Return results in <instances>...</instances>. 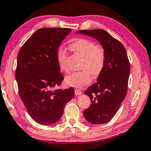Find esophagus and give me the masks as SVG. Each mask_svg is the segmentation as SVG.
<instances>
[{
  "mask_svg": "<svg viewBox=\"0 0 151 151\" xmlns=\"http://www.w3.org/2000/svg\"><path fill=\"white\" fill-rule=\"evenodd\" d=\"M75 95L76 96H80V95H81V94H82V92L78 89H75Z\"/></svg>",
  "mask_w": 151,
  "mask_h": 151,
  "instance_id": "34e87169",
  "label": "esophagus"
}]
</instances>
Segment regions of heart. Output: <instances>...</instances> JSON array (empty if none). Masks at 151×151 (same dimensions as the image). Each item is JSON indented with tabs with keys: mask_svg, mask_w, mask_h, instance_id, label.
Listing matches in <instances>:
<instances>
[{
	"mask_svg": "<svg viewBox=\"0 0 151 151\" xmlns=\"http://www.w3.org/2000/svg\"><path fill=\"white\" fill-rule=\"evenodd\" d=\"M70 48L83 58L80 69L83 70L76 72L66 76L65 81L72 87L81 88L91 81V75L97 77L104 69L106 62V53L102 46H96L93 42L86 39H77L70 44ZM57 60L60 69L68 73L67 52L66 49L60 47L58 51Z\"/></svg>",
	"mask_w": 151,
	"mask_h": 151,
	"instance_id": "heart-1",
	"label": "heart"
}]
</instances>
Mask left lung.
Here are the masks:
<instances>
[{
	"label": "left lung",
	"mask_w": 151,
	"mask_h": 151,
	"mask_svg": "<svg viewBox=\"0 0 151 151\" xmlns=\"http://www.w3.org/2000/svg\"><path fill=\"white\" fill-rule=\"evenodd\" d=\"M98 40L104 49L106 62L97 82L84 93L91 104L83 111V116L93 124H104L111 120L118 111L127 93L130 64L122 43L102 29L78 30Z\"/></svg>",
	"instance_id": "8db88e82"
}]
</instances>
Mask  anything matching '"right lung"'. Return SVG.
<instances>
[{
    "label": "right lung",
    "instance_id": "obj_1",
    "mask_svg": "<svg viewBox=\"0 0 151 151\" xmlns=\"http://www.w3.org/2000/svg\"><path fill=\"white\" fill-rule=\"evenodd\" d=\"M70 32V28H40L18 53L15 79L20 98L29 115L39 124L57 122L75 95L73 87L52 90L64 80L58 63V48Z\"/></svg>",
    "mask_w": 151,
    "mask_h": 151
}]
</instances>
